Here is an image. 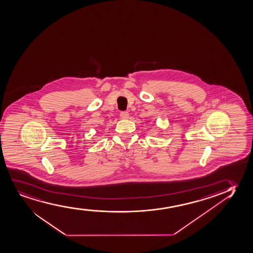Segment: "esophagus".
Here are the masks:
<instances>
[{
	"instance_id": "esophagus-1",
	"label": "esophagus",
	"mask_w": 253,
	"mask_h": 253,
	"mask_svg": "<svg viewBox=\"0 0 253 253\" xmlns=\"http://www.w3.org/2000/svg\"><path fill=\"white\" fill-rule=\"evenodd\" d=\"M120 115H121L122 119H127L128 117H129V114H128V112H126V111H122V112H121V114H120Z\"/></svg>"
}]
</instances>
